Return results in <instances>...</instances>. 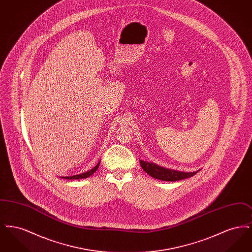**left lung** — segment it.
Wrapping results in <instances>:
<instances>
[{
  "label": "left lung",
  "instance_id": "8db88e82",
  "mask_svg": "<svg viewBox=\"0 0 252 252\" xmlns=\"http://www.w3.org/2000/svg\"><path fill=\"white\" fill-rule=\"evenodd\" d=\"M140 163L144 171L148 175H150L152 178L157 179V180H164V181H177V180L188 179V178H191L192 176H194L198 172V171H196V172H192V173L191 172L185 173V172L170 170L166 168L160 167L155 163L147 162L144 160H141Z\"/></svg>",
  "mask_w": 252,
  "mask_h": 252
}]
</instances>
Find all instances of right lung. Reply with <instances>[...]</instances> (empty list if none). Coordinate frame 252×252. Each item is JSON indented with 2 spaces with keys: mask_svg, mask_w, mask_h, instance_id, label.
Returning <instances> with one entry per match:
<instances>
[{
  "mask_svg": "<svg viewBox=\"0 0 252 252\" xmlns=\"http://www.w3.org/2000/svg\"><path fill=\"white\" fill-rule=\"evenodd\" d=\"M99 164H100V162L97 163V165H96L95 167L91 169L90 171H88V172H86V173H83V174H79V175L72 176V177H63V179H66V180H80V179H87V178H89L90 176H92V175L95 172L96 170H97V168L99 167Z\"/></svg>",
  "mask_w": 252,
  "mask_h": 252,
  "instance_id": "add662e5",
  "label": "right lung"
}]
</instances>
